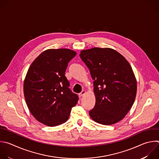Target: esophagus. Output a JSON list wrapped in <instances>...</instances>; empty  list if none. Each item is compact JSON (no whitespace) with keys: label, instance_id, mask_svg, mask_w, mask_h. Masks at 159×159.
<instances>
[{"label":"esophagus","instance_id":"obj_1","mask_svg":"<svg viewBox=\"0 0 159 159\" xmlns=\"http://www.w3.org/2000/svg\"><path fill=\"white\" fill-rule=\"evenodd\" d=\"M86 93V91L85 90H82L79 94V96L80 97H82L83 95H84Z\"/></svg>","mask_w":159,"mask_h":159}]
</instances>
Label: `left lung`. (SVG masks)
Wrapping results in <instances>:
<instances>
[{
	"mask_svg": "<svg viewBox=\"0 0 159 159\" xmlns=\"http://www.w3.org/2000/svg\"><path fill=\"white\" fill-rule=\"evenodd\" d=\"M80 57L94 80L95 105L90 117L102 125L117 123L130 110L136 97L137 80L130 64L111 48L82 50Z\"/></svg>",
	"mask_w": 159,
	"mask_h": 159,
	"instance_id": "obj_1",
	"label": "left lung"
}]
</instances>
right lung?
<instances>
[{
    "instance_id": "right-lung-1",
    "label": "right lung",
    "mask_w": 159,
    "mask_h": 159,
    "mask_svg": "<svg viewBox=\"0 0 159 159\" xmlns=\"http://www.w3.org/2000/svg\"><path fill=\"white\" fill-rule=\"evenodd\" d=\"M77 54L68 48L47 49L34 61L24 82L27 107L40 123L54 127L68 120L78 95L69 88L65 72Z\"/></svg>"
}]
</instances>
